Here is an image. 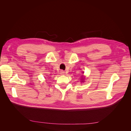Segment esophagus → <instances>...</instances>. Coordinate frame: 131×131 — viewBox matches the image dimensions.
Segmentation results:
<instances>
[{"mask_svg":"<svg viewBox=\"0 0 131 131\" xmlns=\"http://www.w3.org/2000/svg\"><path fill=\"white\" fill-rule=\"evenodd\" d=\"M64 73H65V72H64L63 71H60V74H62V75H64Z\"/></svg>","mask_w":131,"mask_h":131,"instance_id":"1","label":"esophagus"}]
</instances>
